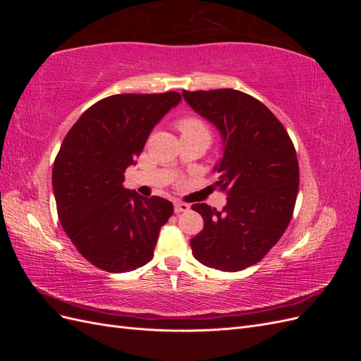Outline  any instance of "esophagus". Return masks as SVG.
Wrapping results in <instances>:
<instances>
[{"label": "esophagus", "mask_w": 361, "mask_h": 361, "mask_svg": "<svg viewBox=\"0 0 361 361\" xmlns=\"http://www.w3.org/2000/svg\"><path fill=\"white\" fill-rule=\"evenodd\" d=\"M190 211V204L183 203V202H176L174 203V212L180 214V212H188Z\"/></svg>", "instance_id": "obj_1"}]
</instances>
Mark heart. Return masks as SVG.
Listing matches in <instances>:
<instances>
[{"instance_id": "1", "label": "heart", "mask_w": 361, "mask_h": 361, "mask_svg": "<svg viewBox=\"0 0 361 361\" xmlns=\"http://www.w3.org/2000/svg\"><path fill=\"white\" fill-rule=\"evenodd\" d=\"M178 128L182 135H192V134H202L209 137V128L197 117H185L178 122Z\"/></svg>"}]
</instances>
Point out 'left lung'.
I'll return each instance as SVG.
<instances>
[{
  "instance_id": "8db88e82",
  "label": "left lung",
  "mask_w": 361,
  "mask_h": 361,
  "mask_svg": "<svg viewBox=\"0 0 361 361\" xmlns=\"http://www.w3.org/2000/svg\"><path fill=\"white\" fill-rule=\"evenodd\" d=\"M183 99L221 135L216 187L223 211L192 204L203 231L190 244L200 264L227 272L245 269L276 245L289 226L298 194L297 152L277 117L253 96L233 89L182 92Z\"/></svg>"
}]
</instances>
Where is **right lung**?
Returning <instances> with one entry per match:
<instances>
[{
	"instance_id": "right-lung-1",
	"label": "right lung",
	"mask_w": 361,
	"mask_h": 361,
	"mask_svg": "<svg viewBox=\"0 0 361 361\" xmlns=\"http://www.w3.org/2000/svg\"><path fill=\"white\" fill-rule=\"evenodd\" d=\"M182 97L114 94L96 102L64 137L52 169V188L64 232L81 256L108 272H128L154 256L173 203L123 187V173L155 125Z\"/></svg>"
}]
</instances>
